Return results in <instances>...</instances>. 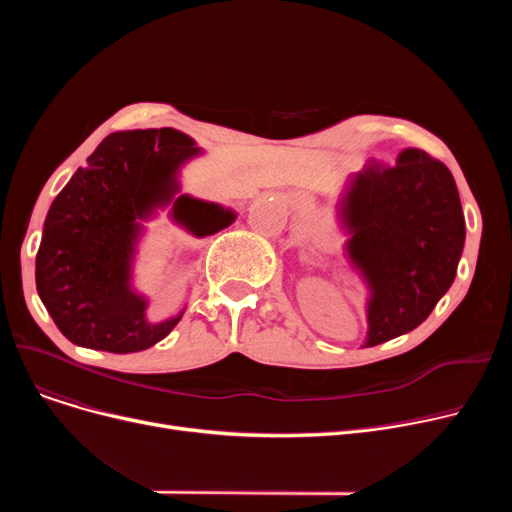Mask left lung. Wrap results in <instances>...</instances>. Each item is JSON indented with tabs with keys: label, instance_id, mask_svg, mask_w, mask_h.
<instances>
[{
	"label": "left lung",
	"instance_id": "1",
	"mask_svg": "<svg viewBox=\"0 0 512 512\" xmlns=\"http://www.w3.org/2000/svg\"><path fill=\"white\" fill-rule=\"evenodd\" d=\"M342 220L373 290L367 346L415 330L454 282L465 245L450 170L421 149L400 151L392 166L371 159L342 199Z\"/></svg>",
	"mask_w": 512,
	"mask_h": 512
}]
</instances>
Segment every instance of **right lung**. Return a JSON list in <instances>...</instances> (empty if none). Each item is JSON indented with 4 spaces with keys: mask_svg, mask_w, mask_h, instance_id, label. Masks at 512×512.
Listing matches in <instances>:
<instances>
[{
    "mask_svg": "<svg viewBox=\"0 0 512 512\" xmlns=\"http://www.w3.org/2000/svg\"><path fill=\"white\" fill-rule=\"evenodd\" d=\"M199 149L174 128L105 137L53 199L35 261L39 297L74 344L107 353H139L164 340L180 315L149 324L145 301L128 288L139 218L176 193V170ZM174 218L197 236L215 234L234 213L178 197Z\"/></svg>",
    "mask_w": 512,
    "mask_h": 512,
    "instance_id": "right-lung-1",
    "label": "right lung"
}]
</instances>
